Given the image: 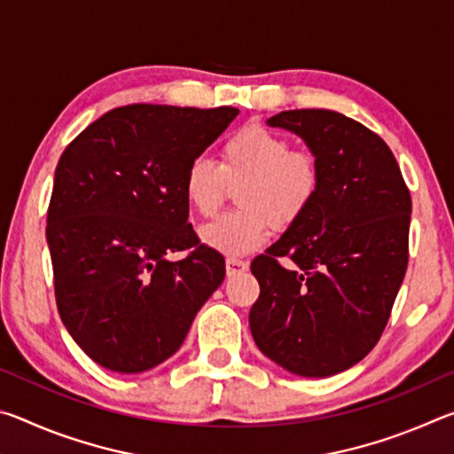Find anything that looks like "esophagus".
<instances>
[{
  "label": "esophagus",
  "instance_id": "1",
  "mask_svg": "<svg viewBox=\"0 0 454 454\" xmlns=\"http://www.w3.org/2000/svg\"><path fill=\"white\" fill-rule=\"evenodd\" d=\"M248 270V264L244 262V260H238V258H228L226 260V274L228 276H238Z\"/></svg>",
  "mask_w": 454,
  "mask_h": 454
}]
</instances>
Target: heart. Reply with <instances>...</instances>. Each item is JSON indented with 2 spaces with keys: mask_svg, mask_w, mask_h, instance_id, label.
I'll list each match as a JSON object with an SVG mask.
<instances>
[{
  "mask_svg": "<svg viewBox=\"0 0 454 454\" xmlns=\"http://www.w3.org/2000/svg\"><path fill=\"white\" fill-rule=\"evenodd\" d=\"M322 168L310 150L292 148L286 136L262 124H248L228 136L220 162L192 160L184 172V198L200 216L210 218L236 190L240 208L202 228V240L226 256L250 254L270 240L272 230L288 228L317 198Z\"/></svg>",
  "mask_w": 454,
  "mask_h": 454,
  "instance_id": "heart-1",
  "label": "heart"
}]
</instances>
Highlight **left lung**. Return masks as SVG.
Wrapping results in <instances>:
<instances>
[{
	"instance_id": "1",
	"label": "left lung",
	"mask_w": 454,
	"mask_h": 454,
	"mask_svg": "<svg viewBox=\"0 0 454 454\" xmlns=\"http://www.w3.org/2000/svg\"><path fill=\"white\" fill-rule=\"evenodd\" d=\"M268 124L309 144L322 182L304 216L252 260L250 330L276 364L322 379L360 363L387 328L409 264L411 192L395 153L356 120L286 110Z\"/></svg>"
}]
</instances>
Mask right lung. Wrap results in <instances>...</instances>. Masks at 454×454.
Here are the masks:
<instances>
[{
  "instance_id": "right-lung-1",
  "label": "right lung",
  "mask_w": 454,
  "mask_h": 454,
  "mask_svg": "<svg viewBox=\"0 0 454 454\" xmlns=\"http://www.w3.org/2000/svg\"><path fill=\"white\" fill-rule=\"evenodd\" d=\"M236 107L129 104L67 144L48 208L58 312L99 366L144 372L182 347L226 276L188 222L184 172ZM182 251L180 261L168 255Z\"/></svg>"
}]
</instances>
